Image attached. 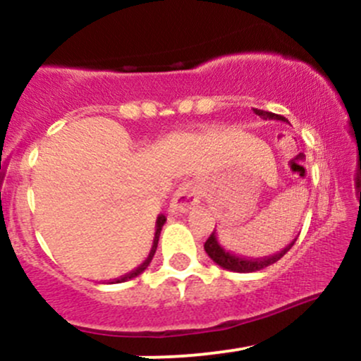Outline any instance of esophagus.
Wrapping results in <instances>:
<instances>
[{
  "label": "esophagus",
  "instance_id": "1",
  "mask_svg": "<svg viewBox=\"0 0 361 361\" xmlns=\"http://www.w3.org/2000/svg\"><path fill=\"white\" fill-rule=\"evenodd\" d=\"M198 202H200V192H198L197 185H193L192 181H185L178 186L175 195H173L169 210L173 214H185L195 205H198Z\"/></svg>",
  "mask_w": 361,
  "mask_h": 361
}]
</instances>
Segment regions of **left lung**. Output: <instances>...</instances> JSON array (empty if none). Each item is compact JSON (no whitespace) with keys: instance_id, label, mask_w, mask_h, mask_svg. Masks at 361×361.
<instances>
[{"instance_id":"1","label":"left lung","mask_w":361,"mask_h":361,"mask_svg":"<svg viewBox=\"0 0 361 361\" xmlns=\"http://www.w3.org/2000/svg\"><path fill=\"white\" fill-rule=\"evenodd\" d=\"M255 114L259 115V117H263L264 120H281V122H287L285 117H281V115H276V114H271V111L255 109ZM297 239H293V241L290 243L285 250L276 252V255L264 256V258H256V259H246V258H241V256L233 255V252H229L227 250H224V246H221V243H219V239H217V234H215V231H214V233L210 234V238L205 241L204 247H205L207 255L210 256V259H214V263H217L219 267L224 268V270L238 271V273H252V271L263 270V268L276 263V261H279L281 256H283L285 252H287L290 247L293 246V243Z\"/></svg>"}]
</instances>
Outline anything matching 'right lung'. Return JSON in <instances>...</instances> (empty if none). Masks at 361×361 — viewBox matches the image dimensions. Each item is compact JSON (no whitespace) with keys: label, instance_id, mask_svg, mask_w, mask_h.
<instances>
[{"label":"right lung","instance_id":"obj_1","mask_svg":"<svg viewBox=\"0 0 361 361\" xmlns=\"http://www.w3.org/2000/svg\"><path fill=\"white\" fill-rule=\"evenodd\" d=\"M164 222H166V217H164V215L161 214L159 217H157V221H156V233H154V239H152V247H151V251H149L147 258L144 259V263L139 264V267L135 268V270H132L130 273H127V275H123L122 279H118L117 281H127V280H130V279H135V276H139L140 273H142V271L146 270V268L149 267V263H151L152 256H154V252H156V250H157V243H159L161 229H163Z\"/></svg>","mask_w":361,"mask_h":361}]
</instances>
